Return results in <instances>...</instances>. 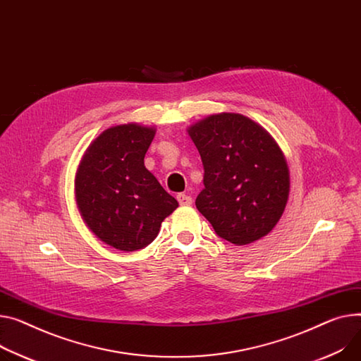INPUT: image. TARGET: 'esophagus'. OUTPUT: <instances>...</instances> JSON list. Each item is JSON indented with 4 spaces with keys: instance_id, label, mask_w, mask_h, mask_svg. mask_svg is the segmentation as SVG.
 Instances as JSON below:
<instances>
[{
    "instance_id": "1",
    "label": "esophagus",
    "mask_w": 361,
    "mask_h": 361,
    "mask_svg": "<svg viewBox=\"0 0 361 361\" xmlns=\"http://www.w3.org/2000/svg\"><path fill=\"white\" fill-rule=\"evenodd\" d=\"M177 200H178L180 206H190L191 203H193V199H191L190 196H187L185 193H180V195H177Z\"/></svg>"
}]
</instances>
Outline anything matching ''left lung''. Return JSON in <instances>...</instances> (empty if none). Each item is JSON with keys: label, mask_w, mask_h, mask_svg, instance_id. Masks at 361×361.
<instances>
[{"label": "left lung", "mask_w": 361, "mask_h": 361, "mask_svg": "<svg viewBox=\"0 0 361 361\" xmlns=\"http://www.w3.org/2000/svg\"><path fill=\"white\" fill-rule=\"evenodd\" d=\"M202 157L204 188L196 207L214 232L235 245L266 236L289 197L284 155L271 135L247 116L212 114L188 128Z\"/></svg>", "instance_id": "1"}]
</instances>
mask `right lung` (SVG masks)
Listing matches in <instances>:
<instances>
[{
    "label": "right lung",
    "instance_id": "add662e5",
    "mask_svg": "<svg viewBox=\"0 0 361 361\" xmlns=\"http://www.w3.org/2000/svg\"><path fill=\"white\" fill-rule=\"evenodd\" d=\"M155 129L137 123L104 130L85 151L75 177L78 210L91 232L120 251L145 248L178 202L143 158Z\"/></svg>",
    "mask_w": 361,
    "mask_h": 361
}]
</instances>
